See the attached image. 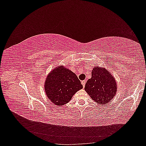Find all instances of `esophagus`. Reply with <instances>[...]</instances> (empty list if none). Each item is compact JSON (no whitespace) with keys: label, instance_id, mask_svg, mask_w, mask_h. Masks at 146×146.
<instances>
[{"label":"esophagus","instance_id":"1","mask_svg":"<svg viewBox=\"0 0 146 146\" xmlns=\"http://www.w3.org/2000/svg\"><path fill=\"white\" fill-rule=\"evenodd\" d=\"M82 85H83V88L85 87V84H86V80H83V81H82Z\"/></svg>","mask_w":146,"mask_h":146}]
</instances>
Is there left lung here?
Wrapping results in <instances>:
<instances>
[{
  "instance_id": "8db88e82",
  "label": "left lung",
  "mask_w": 146,
  "mask_h": 146,
  "mask_svg": "<svg viewBox=\"0 0 146 146\" xmlns=\"http://www.w3.org/2000/svg\"><path fill=\"white\" fill-rule=\"evenodd\" d=\"M115 78L109 71L96 66L91 73V78L86 83L85 90L91 99L100 105H105L116 95L117 91Z\"/></svg>"
}]
</instances>
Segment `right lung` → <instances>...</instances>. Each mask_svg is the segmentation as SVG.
Wrapping results in <instances>:
<instances>
[{
    "instance_id": "add662e5",
    "label": "right lung",
    "mask_w": 146,
    "mask_h": 146,
    "mask_svg": "<svg viewBox=\"0 0 146 146\" xmlns=\"http://www.w3.org/2000/svg\"><path fill=\"white\" fill-rule=\"evenodd\" d=\"M82 88L76 74L62 66L48 74L44 85L48 98L57 106L68 103L73 95Z\"/></svg>"
}]
</instances>
